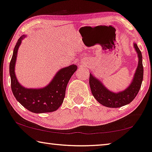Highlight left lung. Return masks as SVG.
<instances>
[{
	"label": "left lung",
	"instance_id": "left-lung-1",
	"mask_svg": "<svg viewBox=\"0 0 152 152\" xmlns=\"http://www.w3.org/2000/svg\"><path fill=\"white\" fill-rule=\"evenodd\" d=\"M139 57V63L132 83L123 91L113 93L106 89L98 78L90 74L89 85L93 96L102 105L109 108H119L130 104L139 93L143 78L142 54L137 44H134Z\"/></svg>",
	"mask_w": 152,
	"mask_h": 152
}]
</instances>
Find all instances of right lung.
<instances>
[{"mask_svg":"<svg viewBox=\"0 0 152 152\" xmlns=\"http://www.w3.org/2000/svg\"><path fill=\"white\" fill-rule=\"evenodd\" d=\"M19 38L14 48L10 64L11 87L15 99L29 111L35 113L55 111L62 104L65 96V90L70 78L76 71L77 66L72 65L61 69L46 87L42 89H26L20 85L15 74V65L18 50L22 40Z\"/></svg>","mask_w":152,"mask_h":152,"instance_id":"1","label":"right lung"}]
</instances>
